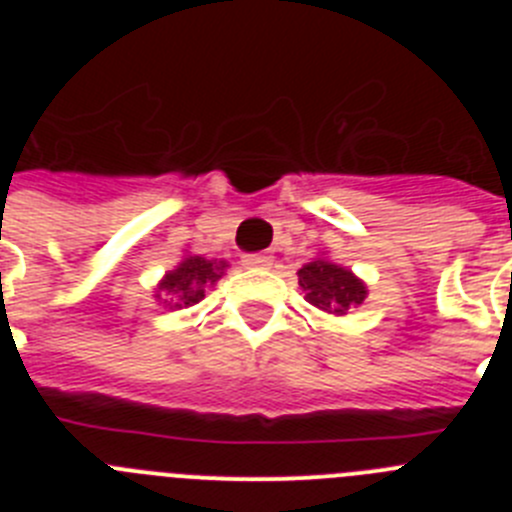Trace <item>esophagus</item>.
Instances as JSON below:
<instances>
[{
  "mask_svg": "<svg viewBox=\"0 0 512 512\" xmlns=\"http://www.w3.org/2000/svg\"><path fill=\"white\" fill-rule=\"evenodd\" d=\"M271 256H243V266H251V269H269Z\"/></svg>",
  "mask_w": 512,
  "mask_h": 512,
  "instance_id": "1",
  "label": "esophagus"
}]
</instances>
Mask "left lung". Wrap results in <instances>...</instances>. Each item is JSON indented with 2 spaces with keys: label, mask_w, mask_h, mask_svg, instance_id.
<instances>
[{
  "label": "left lung",
  "mask_w": 512,
  "mask_h": 512,
  "mask_svg": "<svg viewBox=\"0 0 512 512\" xmlns=\"http://www.w3.org/2000/svg\"><path fill=\"white\" fill-rule=\"evenodd\" d=\"M297 277H300L305 300L318 310L333 312V315H346L351 307H359L366 297V287L351 271L325 259L302 266Z\"/></svg>",
  "instance_id": "left-lung-1"
}]
</instances>
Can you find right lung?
Masks as SVG:
<instances>
[{"label": "right lung", "mask_w": 512, "mask_h": 512, "mask_svg": "<svg viewBox=\"0 0 512 512\" xmlns=\"http://www.w3.org/2000/svg\"><path fill=\"white\" fill-rule=\"evenodd\" d=\"M223 269V261L215 264V261H207L202 256H187L174 271L166 274V279L158 289L164 292V302H169V305L192 307L205 297L207 284L217 282V279L223 277Z\"/></svg>", "instance_id": "1"}]
</instances>
